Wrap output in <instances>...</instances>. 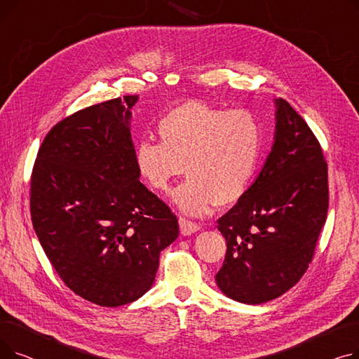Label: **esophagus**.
Segmentation results:
<instances>
[{"label": "esophagus", "mask_w": 359, "mask_h": 359, "mask_svg": "<svg viewBox=\"0 0 359 359\" xmlns=\"http://www.w3.org/2000/svg\"><path fill=\"white\" fill-rule=\"evenodd\" d=\"M179 225H180V233L183 236H191L201 229L196 222L187 219V218H183V217L179 218Z\"/></svg>", "instance_id": "34e87169"}]
</instances>
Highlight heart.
Segmentation results:
<instances>
[{
	"label": "heart",
	"mask_w": 359,
	"mask_h": 359,
	"mask_svg": "<svg viewBox=\"0 0 359 359\" xmlns=\"http://www.w3.org/2000/svg\"><path fill=\"white\" fill-rule=\"evenodd\" d=\"M157 135L160 144H137L135 167L151 189L161 194L172 191L186 172L189 177L173 196L184 214L205 215L249 192L263 147V126L255 113L186 102L158 122Z\"/></svg>",
	"instance_id": "b5f03b06"
}]
</instances>
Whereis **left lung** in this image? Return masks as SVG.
I'll use <instances>...</instances> for the list:
<instances>
[{
  "label": "left lung",
  "instance_id": "8db88e82",
  "mask_svg": "<svg viewBox=\"0 0 359 359\" xmlns=\"http://www.w3.org/2000/svg\"><path fill=\"white\" fill-rule=\"evenodd\" d=\"M275 141L249 192L217 222L227 253L215 275L231 299L262 304L309 269L327 217V163L313 130L276 99Z\"/></svg>",
  "mask_w": 359,
  "mask_h": 359
}]
</instances>
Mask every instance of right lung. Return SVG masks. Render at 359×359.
Listing matches in <instances>:
<instances>
[{"mask_svg":"<svg viewBox=\"0 0 359 359\" xmlns=\"http://www.w3.org/2000/svg\"><path fill=\"white\" fill-rule=\"evenodd\" d=\"M137 100L111 99L56 123L32 172V222L49 262L102 307L142 297L179 236L176 215L140 182L129 129Z\"/></svg>","mask_w":359,"mask_h":359,"instance_id":"right-lung-1","label":"right lung"}]
</instances>
